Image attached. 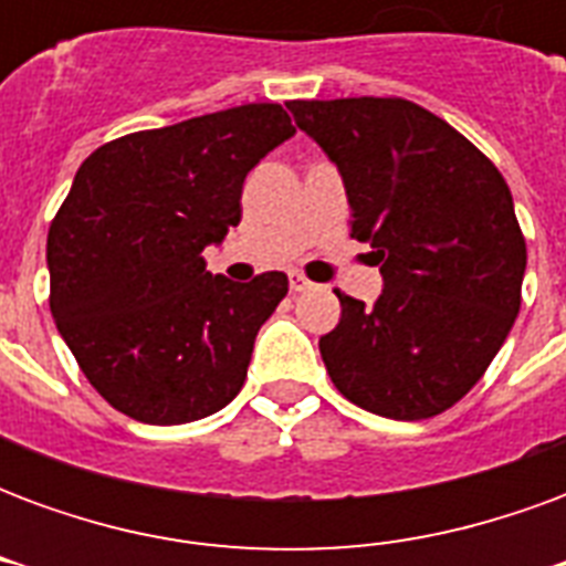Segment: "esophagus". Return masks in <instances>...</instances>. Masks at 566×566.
<instances>
[{
    "instance_id": "esophagus-1",
    "label": "esophagus",
    "mask_w": 566,
    "mask_h": 566,
    "mask_svg": "<svg viewBox=\"0 0 566 566\" xmlns=\"http://www.w3.org/2000/svg\"><path fill=\"white\" fill-rule=\"evenodd\" d=\"M312 287H315V284L308 282V279H303L300 272H291V291H294V294H306Z\"/></svg>"
}]
</instances>
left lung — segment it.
I'll list each match as a JSON object with an SVG mask.
<instances>
[{"instance_id":"1","label":"left lung","mask_w":566,"mask_h":566,"mask_svg":"<svg viewBox=\"0 0 566 566\" xmlns=\"http://www.w3.org/2000/svg\"><path fill=\"white\" fill-rule=\"evenodd\" d=\"M339 169L352 235L376 248V306L339 296L321 336L333 385L352 403L418 421L446 412L506 343L527 266L497 166L442 117L406 99L287 103Z\"/></svg>"}]
</instances>
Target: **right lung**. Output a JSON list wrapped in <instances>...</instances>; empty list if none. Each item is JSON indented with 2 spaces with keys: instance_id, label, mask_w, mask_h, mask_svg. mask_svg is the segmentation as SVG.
<instances>
[{
  "instance_id": "obj_1",
  "label": "right lung",
  "mask_w": 566,
  "mask_h": 566,
  "mask_svg": "<svg viewBox=\"0 0 566 566\" xmlns=\"http://www.w3.org/2000/svg\"><path fill=\"white\" fill-rule=\"evenodd\" d=\"M294 133L282 105L254 103L129 133L81 163L48 233L51 312L117 412L187 424L242 391L287 275L230 282L202 251L242 221L245 175Z\"/></svg>"
}]
</instances>
